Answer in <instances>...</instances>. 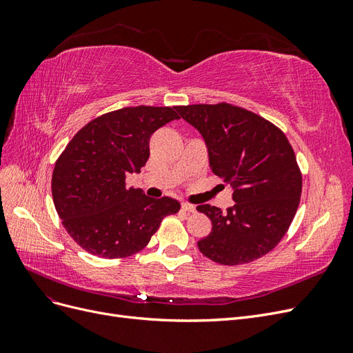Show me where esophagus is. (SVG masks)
<instances>
[{
	"instance_id": "obj_1",
	"label": "esophagus",
	"mask_w": 353,
	"mask_h": 353,
	"mask_svg": "<svg viewBox=\"0 0 353 353\" xmlns=\"http://www.w3.org/2000/svg\"><path fill=\"white\" fill-rule=\"evenodd\" d=\"M181 209H183L184 212H190V213L196 212V206L190 205V203H183V205H181Z\"/></svg>"
}]
</instances>
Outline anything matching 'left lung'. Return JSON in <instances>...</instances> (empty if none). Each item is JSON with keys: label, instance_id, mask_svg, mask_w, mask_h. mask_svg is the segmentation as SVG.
I'll return each mask as SVG.
<instances>
[{"label": "left lung", "instance_id": "obj_1", "mask_svg": "<svg viewBox=\"0 0 353 353\" xmlns=\"http://www.w3.org/2000/svg\"><path fill=\"white\" fill-rule=\"evenodd\" d=\"M201 134L212 172L234 190L222 212L197 206L212 221L199 250L216 263L241 265L262 258L284 237L302 194V174L284 132L253 112L228 103L176 105Z\"/></svg>", "mask_w": 353, "mask_h": 353}]
</instances>
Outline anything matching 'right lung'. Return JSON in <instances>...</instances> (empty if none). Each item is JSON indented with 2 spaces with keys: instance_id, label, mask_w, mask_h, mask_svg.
<instances>
[{
  "instance_id": "obj_1",
  "label": "right lung",
  "mask_w": 353,
  "mask_h": 353,
  "mask_svg": "<svg viewBox=\"0 0 353 353\" xmlns=\"http://www.w3.org/2000/svg\"><path fill=\"white\" fill-rule=\"evenodd\" d=\"M175 119L172 108H123L95 117L66 145L52 170V200L83 250L126 258L143 250L162 219L179 210L175 199L147 197L125 183L148 160L150 137Z\"/></svg>"
}]
</instances>
